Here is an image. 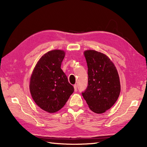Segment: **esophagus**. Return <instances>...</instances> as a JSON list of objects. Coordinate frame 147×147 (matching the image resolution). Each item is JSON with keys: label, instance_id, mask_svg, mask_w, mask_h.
<instances>
[{"label": "esophagus", "instance_id": "esophagus-1", "mask_svg": "<svg viewBox=\"0 0 147 147\" xmlns=\"http://www.w3.org/2000/svg\"><path fill=\"white\" fill-rule=\"evenodd\" d=\"M74 87L75 91H77V84H74Z\"/></svg>", "mask_w": 147, "mask_h": 147}]
</instances>
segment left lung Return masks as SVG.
<instances>
[{"label":"left lung","mask_w":147,"mask_h":147,"mask_svg":"<svg viewBox=\"0 0 147 147\" xmlns=\"http://www.w3.org/2000/svg\"><path fill=\"white\" fill-rule=\"evenodd\" d=\"M88 65V86L82 94L90 109L104 113L117 100L121 86L117 70L108 56L94 50L84 52Z\"/></svg>","instance_id":"8db88e82"}]
</instances>
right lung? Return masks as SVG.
<instances>
[{
  "label": "right lung",
  "instance_id": "right-lung-1",
  "mask_svg": "<svg viewBox=\"0 0 147 147\" xmlns=\"http://www.w3.org/2000/svg\"><path fill=\"white\" fill-rule=\"evenodd\" d=\"M65 52L55 50L44 55L30 77V92L36 104L49 113L61 109L74 91L61 69Z\"/></svg>",
  "mask_w": 147,
  "mask_h": 147
}]
</instances>
